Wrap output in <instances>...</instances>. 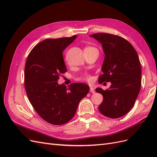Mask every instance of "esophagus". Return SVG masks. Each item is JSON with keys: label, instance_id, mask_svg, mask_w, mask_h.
Instances as JSON below:
<instances>
[{"label": "esophagus", "instance_id": "34e87169", "mask_svg": "<svg viewBox=\"0 0 157 157\" xmlns=\"http://www.w3.org/2000/svg\"><path fill=\"white\" fill-rule=\"evenodd\" d=\"M90 92H92V93H95V89L94 86H90Z\"/></svg>", "mask_w": 157, "mask_h": 157}]
</instances>
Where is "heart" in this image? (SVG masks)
I'll use <instances>...</instances> for the list:
<instances>
[{
	"mask_svg": "<svg viewBox=\"0 0 157 157\" xmlns=\"http://www.w3.org/2000/svg\"><path fill=\"white\" fill-rule=\"evenodd\" d=\"M90 79H91V78H90V77H86V80H90Z\"/></svg>",
	"mask_w": 157,
	"mask_h": 157,
	"instance_id": "heart-1",
	"label": "heart"
}]
</instances>
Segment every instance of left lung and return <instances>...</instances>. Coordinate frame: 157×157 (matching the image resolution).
<instances>
[{
	"mask_svg": "<svg viewBox=\"0 0 157 157\" xmlns=\"http://www.w3.org/2000/svg\"><path fill=\"white\" fill-rule=\"evenodd\" d=\"M90 36L101 43L105 54L103 74L99 82H111L106 90L96 89L103 97L99 110L109 118L121 117L134 105L140 91L141 69L139 56L130 42L119 36L96 33Z\"/></svg>",
	"mask_w": 157,
	"mask_h": 157,
	"instance_id": "1",
	"label": "left lung"
}]
</instances>
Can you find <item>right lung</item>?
<instances>
[{
  "instance_id": "right-lung-1",
  "label": "right lung",
  "mask_w": 157,
  "mask_h": 157,
  "mask_svg": "<svg viewBox=\"0 0 157 157\" xmlns=\"http://www.w3.org/2000/svg\"><path fill=\"white\" fill-rule=\"evenodd\" d=\"M77 37L42 40L32 49L26 61L24 77L28 98L40 117L54 125L69 122L90 90L82 83H73L69 87L58 83L59 75L67 71L63 52Z\"/></svg>"
}]
</instances>
